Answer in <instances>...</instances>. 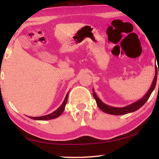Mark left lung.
I'll return each instance as SVG.
<instances>
[{
  "label": "left lung",
  "mask_w": 159,
  "mask_h": 159,
  "mask_svg": "<svg viewBox=\"0 0 159 159\" xmlns=\"http://www.w3.org/2000/svg\"><path fill=\"white\" fill-rule=\"evenodd\" d=\"M155 68H156V67H155ZM157 70L155 69V76L154 78V80L152 81V83L150 88L148 91V92L145 94L144 96L141 98V99L138 100L134 103H132L129 104V105H127L124 107H113L104 104L102 101L97 96L96 93L94 92L93 89V96L94 99H95L96 101L98 107L100 109L103 111V112L108 114H111V115H115V116L125 115L129 113L134 112V111L138 110L146 102V101L150 98L152 92H153V90L155 88V86H156V83H157Z\"/></svg>",
  "instance_id": "obj_1"
}]
</instances>
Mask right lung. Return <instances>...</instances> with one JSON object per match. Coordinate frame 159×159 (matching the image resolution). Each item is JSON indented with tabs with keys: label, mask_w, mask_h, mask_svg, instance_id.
<instances>
[{
	"label": "right lung",
	"mask_w": 159,
	"mask_h": 159,
	"mask_svg": "<svg viewBox=\"0 0 159 159\" xmlns=\"http://www.w3.org/2000/svg\"><path fill=\"white\" fill-rule=\"evenodd\" d=\"M68 94H69V92L66 94V96L65 98V99H64L61 105L58 108V109L54 111V112H52V113L46 115V116H39V117H30V116H28V117L29 118H31V119L35 120H49L55 119V118L58 117L59 116H60L62 114V113L64 111V109H65V107L66 105V103L67 101V97H68Z\"/></svg>",
	"instance_id": "add662e5"
}]
</instances>
